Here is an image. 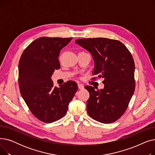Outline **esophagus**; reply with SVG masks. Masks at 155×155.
<instances>
[{
  "label": "esophagus",
  "instance_id": "obj_1",
  "mask_svg": "<svg viewBox=\"0 0 155 155\" xmlns=\"http://www.w3.org/2000/svg\"><path fill=\"white\" fill-rule=\"evenodd\" d=\"M78 87L80 90H82V89L84 88V85L82 84H78Z\"/></svg>",
  "mask_w": 155,
  "mask_h": 155
}]
</instances>
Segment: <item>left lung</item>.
Wrapping results in <instances>:
<instances>
[{
	"label": "left lung",
	"instance_id": "1",
	"mask_svg": "<svg viewBox=\"0 0 155 155\" xmlns=\"http://www.w3.org/2000/svg\"><path fill=\"white\" fill-rule=\"evenodd\" d=\"M75 43L90 52L94 60L92 72L103 78L104 88H85L90 97L87 103L88 114L102 123L119 119L127 109L135 90V65L126 46L116 39L104 38L78 39Z\"/></svg>",
	"mask_w": 155,
	"mask_h": 155
}]
</instances>
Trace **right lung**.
<instances>
[{
	"label": "right lung",
	"instance_id": "1",
	"mask_svg": "<svg viewBox=\"0 0 155 155\" xmlns=\"http://www.w3.org/2000/svg\"><path fill=\"white\" fill-rule=\"evenodd\" d=\"M72 38L41 37L23 51L19 62L18 82L21 94L31 113L38 119L51 123L63 117L77 91L74 81L58 88L51 79L60 68L58 56Z\"/></svg>",
	"mask_w": 155,
	"mask_h": 155
}]
</instances>
